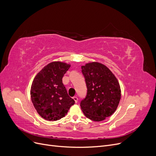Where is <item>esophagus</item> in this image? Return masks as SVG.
Masks as SVG:
<instances>
[{
	"label": "esophagus",
	"mask_w": 156,
	"mask_h": 156,
	"mask_svg": "<svg viewBox=\"0 0 156 156\" xmlns=\"http://www.w3.org/2000/svg\"><path fill=\"white\" fill-rule=\"evenodd\" d=\"M73 99L74 100V101H75V102H76V103H77V101H78V98L77 97V96H73Z\"/></svg>",
	"instance_id": "obj_1"
}]
</instances>
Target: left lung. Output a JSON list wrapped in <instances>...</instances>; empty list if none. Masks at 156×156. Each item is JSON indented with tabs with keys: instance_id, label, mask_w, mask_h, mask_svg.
I'll use <instances>...</instances> for the list:
<instances>
[{
	"instance_id": "8db88e82",
	"label": "left lung",
	"mask_w": 156,
	"mask_h": 156,
	"mask_svg": "<svg viewBox=\"0 0 156 156\" xmlns=\"http://www.w3.org/2000/svg\"><path fill=\"white\" fill-rule=\"evenodd\" d=\"M87 86L85 98L80 105L85 116L101 121L112 115L119 103L121 91L115 76L107 66L92 62L81 66Z\"/></svg>"
}]
</instances>
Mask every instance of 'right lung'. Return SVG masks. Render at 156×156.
<instances>
[{
  "mask_svg": "<svg viewBox=\"0 0 156 156\" xmlns=\"http://www.w3.org/2000/svg\"><path fill=\"white\" fill-rule=\"evenodd\" d=\"M70 65L60 62L47 65L35 77L31 86L32 101L44 119L55 121L67 114L75 103L67 93L62 78Z\"/></svg>",
  "mask_w": 156,
  "mask_h": 156,
  "instance_id": "obj_1",
  "label": "right lung"
}]
</instances>
